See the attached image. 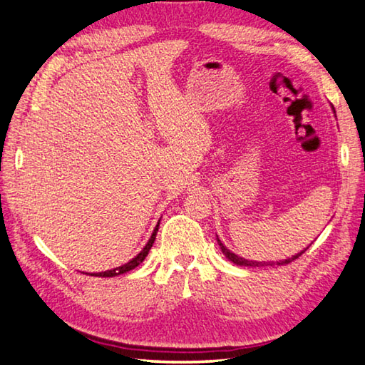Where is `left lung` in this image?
<instances>
[{
    "label": "left lung",
    "instance_id": "obj_1",
    "mask_svg": "<svg viewBox=\"0 0 365 365\" xmlns=\"http://www.w3.org/2000/svg\"><path fill=\"white\" fill-rule=\"evenodd\" d=\"M217 243H219V246H220V250H222V252H224V255L228 257V261H232L233 264H237V265H246V267H262V265H272V264H277V265H283V264H289V262H293L294 259H298L302 252L304 251H301L299 255H296V256H293V257H289V259H285V261H280V262H256V261H248V259H243V257H240V256H237V255H233V252H230L228 251L224 245L220 243V240L217 238Z\"/></svg>",
    "mask_w": 365,
    "mask_h": 365
}]
</instances>
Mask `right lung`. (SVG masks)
<instances>
[{"label": "right lung", "mask_w": 365, "mask_h": 365, "mask_svg": "<svg viewBox=\"0 0 365 365\" xmlns=\"http://www.w3.org/2000/svg\"><path fill=\"white\" fill-rule=\"evenodd\" d=\"M158 228H159V224L156 225V228H154V232H153V235H151V238H150V242H148V245L145 246L143 248V251L140 252L138 256H135L130 262H127V264H123V265H120V267H117V269H113V270H106V272H98V274H91L93 277H115V275H120V274H125V272H128V270H132V269H135L137 267V265H140L141 262L145 261V257L148 256V252H150V250H151V246H153V243H154V240H156V233H158Z\"/></svg>", "instance_id": "1"}]
</instances>
